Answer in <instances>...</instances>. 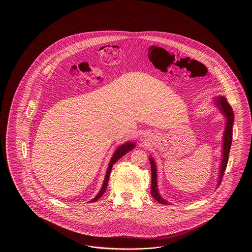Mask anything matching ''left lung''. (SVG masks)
Listing matches in <instances>:
<instances>
[{"label":"left lung","mask_w":252,"mask_h":252,"mask_svg":"<svg viewBox=\"0 0 252 252\" xmlns=\"http://www.w3.org/2000/svg\"><path fill=\"white\" fill-rule=\"evenodd\" d=\"M214 104L215 107L219 110L221 114L226 119L225 124L224 132H223V139H222V154H221V160H220V166L219 170V178H218V186H220V181L223 177L227 163H228V158L230 153V146L232 141V127L234 123V114L233 111L230 107L229 102H227V99L224 96L218 95L214 99ZM150 166H151V190L150 193L153 196V198L162 204H170L166 199L161 196L160 193L158 188V172H157V166L154 158L150 156Z\"/></svg>","instance_id":"8db88e82"}]
</instances>
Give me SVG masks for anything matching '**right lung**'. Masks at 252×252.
<instances>
[{
	"instance_id": "right-lung-1",
	"label": "right lung",
	"mask_w": 252,
	"mask_h": 252,
	"mask_svg": "<svg viewBox=\"0 0 252 252\" xmlns=\"http://www.w3.org/2000/svg\"><path fill=\"white\" fill-rule=\"evenodd\" d=\"M135 146H136L135 142L129 141V142H126V143H124V144L119 146L118 148H117V150L114 151V154H113V157H112V159H111L110 163H109L107 171H106L104 180H103V183H102V188L100 189L99 193H97L96 195H95V197L92 199L89 203H94V202H96L97 200L100 198V197H102V194L106 191L108 182H109V177H110V174H111V171H112L113 164L116 163L122 157H124L125 154H127L128 151L133 150L134 148H135Z\"/></svg>"
}]
</instances>
